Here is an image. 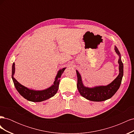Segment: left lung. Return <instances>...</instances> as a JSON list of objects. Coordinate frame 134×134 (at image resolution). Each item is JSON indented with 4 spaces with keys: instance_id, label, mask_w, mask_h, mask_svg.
<instances>
[{
    "instance_id": "obj_1",
    "label": "left lung",
    "mask_w": 134,
    "mask_h": 134,
    "mask_svg": "<svg viewBox=\"0 0 134 134\" xmlns=\"http://www.w3.org/2000/svg\"><path fill=\"white\" fill-rule=\"evenodd\" d=\"M115 51L119 56V74L112 82L107 86H98L93 87L84 86L79 71L76 70L78 82L77 88L80 95L88 100L94 102H101L111 98L119 90L124 75V65L121 61L120 52L115 46Z\"/></svg>"
}]
</instances>
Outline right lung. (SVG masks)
I'll use <instances>...</instances> for the list:
<instances>
[{
	"label": "right lung",
	"mask_w": 134,
	"mask_h": 134,
	"mask_svg": "<svg viewBox=\"0 0 134 134\" xmlns=\"http://www.w3.org/2000/svg\"><path fill=\"white\" fill-rule=\"evenodd\" d=\"M66 68L61 69L58 71L57 75H56L54 84L47 89L43 90H35L32 89L28 88L21 84L14 78L15 73V64L13 63L12 69V78L13 80L14 86L18 93L23 98L27 100L34 102H42V101L47 100L54 96L57 93L59 89V85L60 82V78L63 74Z\"/></svg>",
	"instance_id": "obj_1"
}]
</instances>
